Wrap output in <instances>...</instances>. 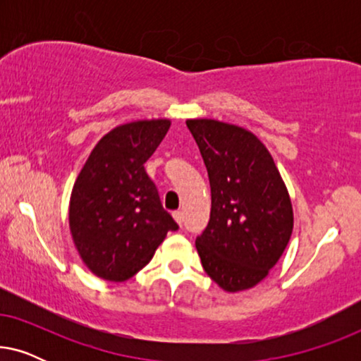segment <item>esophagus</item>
I'll return each instance as SVG.
<instances>
[{"label":"esophagus","instance_id":"34e87169","mask_svg":"<svg viewBox=\"0 0 361 361\" xmlns=\"http://www.w3.org/2000/svg\"><path fill=\"white\" fill-rule=\"evenodd\" d=\"M172 216H174V220L182 226V221H184V215H182V212L177 210V212H174V214H172Z\"/></svg>","mask_w":361,"mask_h":361}]
</instances>
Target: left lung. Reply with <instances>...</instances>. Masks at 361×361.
Segmentation results:
<instances>
[{"mask_svg": "<svg viewBox=\"0 0 361 361\" xmlns=\"http://www.w3.org/2000/svg\"><path fill=\"white\" fill-rule=\"evenodd\" d=\"M209 172L212 210L197 236L205 273L228 293L253 288L278 263L293 233V205L269 151L253 133L187 120Z\"/></svg>", "mask_w": 361, "mask_h": 361, "instance_id": "left-lung-1", "label": "left lung"}]
</instances>
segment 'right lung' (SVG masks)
Listing matches in <instances>:
<instances>
[{
	"instance_id": "right-lung-1",
	"label": "right lung",
	"mask_w": 361,
	"mask_h": 361,
	"mask_svg": "<svg viewBox=\"0 0 361 361\" xmlns=\"http://www.w3.org/2000/svg\"><path fill=\"white\" fill-rule=\"evenodd\" d=\"M169 120L135 121L100 140L78 174L68 224L75 248L98 278L121 283L149 263L167 231H176L145 162Z\"/></svg>"
}]
</instances>
